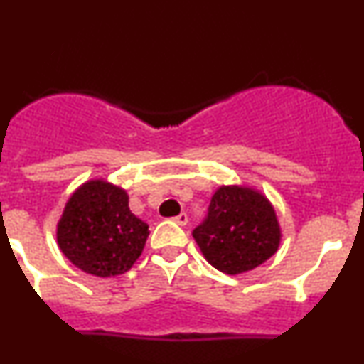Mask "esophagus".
<instances>
[{
  "instance_id": "1",
  "label": "esophagus",
  "mask_w": 364,
  "mask_h": 364,
  "mask_svg": "<svg viewBox=\"0 0 364 364\" xmlns=\"http://www.w3.org/2000/svg\"><path fill=\"white\" fill-rule=\"evenodd\" d=\"M172 221H174V223H178L179 227H185V225L188 223V216H186L185 213H181V214H179V216L172 218Z\"/></svg>"
}]
</instances>
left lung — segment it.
<instances>
[{"instance_id":"left-lung-1","label":"left lung","mask_w":364,"mask_h":364,"mask_svg":"<svg viewBox=\"0 0 364 364\" xmlns=\"http://www.w3.org/2000/svg\"><path fill=\"white\" fill-rule=\"evenodd\" d=\"M204 258L228 275L256 269L274 256L282 232L272 202L247 185H221L208 218L193 230Z\"/></svg>"}]
</instances>
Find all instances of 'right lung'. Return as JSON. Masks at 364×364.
Listing matches in <instances>:
<instances>
[{"label": "right lung", "mask_w": 364, "mask_h": 364, "mask_svg": "<svg viewBox=\"0 0 364 364\" xmlns=\"http://www.w3.org/2000/svg\"><path fill=\"white\" fill-rule=\"evenodd\" d=\"M148 225L129 209L127 190L105 178L82 183L57 221V246L95 277L125 274L144 250Z\"/></svg>", "instance_id": "add662e5"}]
</instances>
